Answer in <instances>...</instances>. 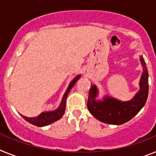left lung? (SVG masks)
Here are the masks:
<instances>
[{
	"instance_id": "left-lung-1",
	"label": "left lung",
	"mask_w": 156,
	"mask_h": 156,
	"mask_svg": "<svg viewBox=\"0 0 156 156\" xmlns=\"http://www.w3.org/2000/svg\"><path fill=\"white\" fill-rule=\"evenodd\" d=\"M143 67L140 76V89L130 101H122L115 97L104 96L101 100L97 99L98 89L91 84L88 98V110L99 121L112 125H122L129 121L141 110L147 101L148 95V72L143 56H140Z\"/></svg>"
}]
</instances>
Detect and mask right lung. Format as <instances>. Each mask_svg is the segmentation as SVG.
<instances>
[{"mask_svg": "<svg viewBox=\"0 0 156 156\" xmlns=\"http://www.w3.org/2000/svg\"><path fill=\"white\" fill-rule=\"evenodd\" d=\"M80 78H81V74H78V75H77V76L70 82L67 90H66V92H65L64 94H63V98H62L61 103L59 104V108H56L55 110L50 111V112H42V113H41L39 115L37 116V117L30 118L21 115L22 117L26 121L28 122L31 123V124H33V125L36 126L40 127L48 126L49 125V124H51V123L55 122V121H57V120L61 119L65 112L66 101H67V95H68L69 92L70 91V89H72L73 86L75 85L77 81H78Z\"/></svg>", "mask_w": 156, "mask_h": 156, "instance_id": "1", "label": "right lung"}]
</instances>
